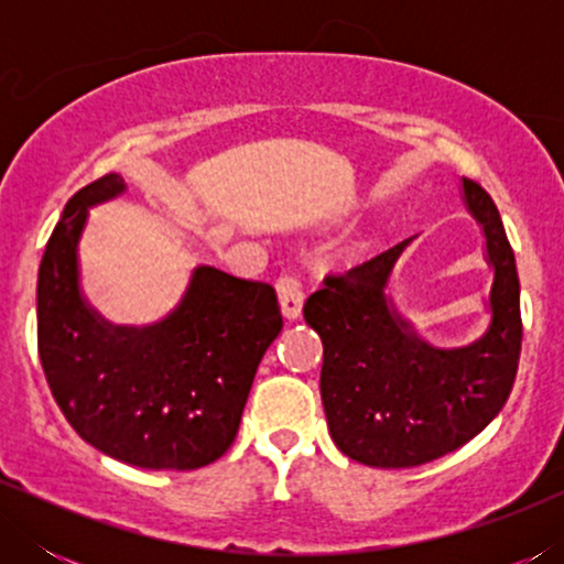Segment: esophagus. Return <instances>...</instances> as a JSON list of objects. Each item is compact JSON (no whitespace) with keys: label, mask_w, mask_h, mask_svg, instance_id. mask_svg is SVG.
Segmentation results:
<instances>
[{"label":"esophagus","mask_w":564,"mask_h":564,"mask_svg":"<svg viewBox=\"0 0 564 564\" xmlns=\"http://www.w3.org/2000/svg\"><path fill=\"white\" fill-rule=\"evenodd\" d=\"M276 295H280L284 318L290 321L300 318V313H303L305 292H303V282H300L295 274H282L280 280H276Z\"/></svg>","instance_id":"esophagus-1"}]
</instances>
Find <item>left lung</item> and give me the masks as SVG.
<instances>
[{
  "mask_svg": "<svg viewBox=\"0 0 564 564\" xmlns=\"http://www.w3.org/2000/svg\"><path fill=\"white\" fill-rule=\"evenodd\" d=\"M462 203L485 236L490 323L480 338L438 349L388 295L405 238L380 257L326 276L303 307L323 341L321 398L334 444L369 467L426 465L475 438L511 395L521 354V290L513 249L488 192L462 180Z\"/></svg>",
  "mask_w": 564,
  "mask_h": 564,
  "instance_id": "8db88e82",
  "label": "left lung"
}]
</instances>
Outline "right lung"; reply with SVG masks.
<instances>
[{
	"instance_id": "add662e5",
	"label": "right lung",
	"mask_w": 564,
	"mask_h": 564,
	"mask_svg": "<svg viewBox=\"0 0 564 564\" xmlns=\"http://www.w3.org/2000/svg\"><path fill=\"white\" fill-rule=\"evenodd\" d=\"M122 192V176L107 174L66 203L37 272V354L84 442L143 469H197L234 444L282 313L272 284L197 267L166 318L105 321L82 292L79 238L89 207Z\"/></svg>"
}]
</instances>
